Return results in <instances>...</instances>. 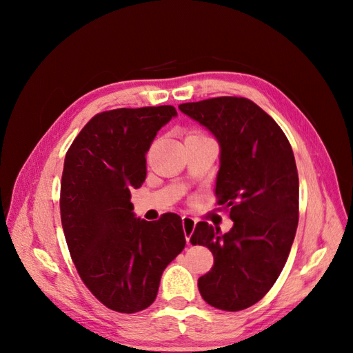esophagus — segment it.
<instances>
[{
  "instance_id": "obj_1",
  "label": "esophagus",
  "mask_w": 353,
  "mask_h": 353,
  "mask_svg": "<svg viewBox=\"0 0 353 353\" xmlns=\"http://www.w3.org/2000/svg\"><path fill=\"white\" fill-rule=\"evenodd\" d=\"M182 228H183V234L186 238V243L191 241L192 232L196 229V220L191 219V216H182Z\"/></svg>"
}]
</instances>
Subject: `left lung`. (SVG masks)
Masks as SVG:
<instances>
[{
	"label": "left lung",
	"instance_id": "1",
	"mask_svg": "<svg viewBox=\"0 0 353 353\" xmlns=\"http://www.w3.org/2000/svg\"><path fill=\"white\" fill-rule=\"evenodd\" d=\"M181 112L220 145L215 194L234 226L221 234L197 223L191 243L214 254L199 291L216 310L241 311L259 302L287 262L299 221V176L290 142L274 119L241 97L183 103Z\"/></svg>",
	"mask_w": 353,
	"mask_h": 353
}]
</instances>
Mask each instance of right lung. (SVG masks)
<instances>
[{
	"label": "right lung",
	"mask_w": 353,
	"mask_h": 353,
	"mask_svg": "<svg viewBox=\"0 0 353 353\" xmlns=\"http://www.w3.org/2000/svg\"><path fill=\"white\" fill-rule=\"evenodd\" d=\"M172 106L101 112L65 156L61 216L66 244L89 291L117 312L154 302L163 270L185 247L182 219H138L130 191L147 176L145 154Z\"/></svg>",
	"instance_id": "obj_1"
}]
</instances>
